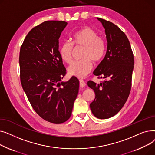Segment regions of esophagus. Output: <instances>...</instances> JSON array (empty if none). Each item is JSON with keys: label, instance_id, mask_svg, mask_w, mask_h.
<instances>
[{"label": "esophagus", "instance_id": "esophagus-1", "mask_svg": "<svg viewBox=\"0 0 155 155\" xmlns=\"http://www.w3.org/2000/svg\"><path fill=\"white\" fill-rule=\"evenodd\" d=\"M79 81H80V87L83 88V87H84L86 85V84H85V82H84V80L80 79Z\"/></svg>", "mask_w": 155, "mask_h": 155}]
</instances>
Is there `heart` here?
Returning a JSON list of instances; mask_svg holds the SVG:
<instances>
[{
    "label": "heart",
    "instance_id": "1",
    "mask_svg": "<svg viewBox=\"0 0 155 155\" xmlns=\"http://www.w3.org/2000/svg\"><path fill=\"white\" fill-rule=\"evenodd\" d=\"M72 43L75 46H84L81 60L73 61L68 68L71 76L83 78L88 75L92 68L91 60L95 62L101 61L105 55L106 45L104 40L99 37L96 31L88 27L77 31L71 38ZM70 42L63 43L59 50L61 58L67 63L72 60L73 46Z\"/></svg>",
    "mask_w": 155,
    "mask_h": 155
}]
</instances>
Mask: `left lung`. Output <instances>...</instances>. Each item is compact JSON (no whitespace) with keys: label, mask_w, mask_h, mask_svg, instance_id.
<instances>
[{"label":"left lung","mask_w":155,"mask_h":155,"mask_svg":"<svg viewBox=\"0 0 155 155\" xmlns=\"http://www.w3.org/2000/svg\"><path fill=\"white\" fill-rule=\"evenodd\" d=\"M105 29L107 51L94 74L105 80L99 84L88 81L95 99L90 104L93 114L105 119L115 116L126 103L131 88L134 56L124 32L111 22L97 18Z\"/></svg>","instance_id":"left-lung-1"}]
</instances>
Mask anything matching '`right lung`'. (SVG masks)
Wrapping results in <instances>:
<instances>
[{"mask_svg": "<svg viewBox=\"0 0 155 155\" xmlns=\"http://www.w3.org/2000/svg\"><path fill=\"white\" fill-rule=\"evenodd\" d=\"M67 22L48 21L32 28L21 47L20 78L31 106L46 121L60 124L71 116L79 80L61 82L66 70L59 53V38Z\"/></svg>", "mask_w": 155, "mask_h": 155, "instance_id": "1", "label": "right lung"}]
</instances>
